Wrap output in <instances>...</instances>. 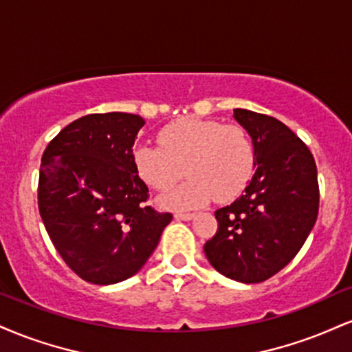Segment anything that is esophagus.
Masks as SVG:
<instances>
[{"mask_svg": "<svg viewBox=\"0 0 352 352\" xmlns=\"http://www.w3.org/2000/svg\"><path fill=\"white\" fill-rule=\"evenodd\" d=\"M195 214L193 213H177L175 214V219H179V221H190V219H193Z\"/></svg>", "mask_w": 352, "mask_h": 352, "instance_id": "obj_1", "label": "esophagus"}]
</instances>
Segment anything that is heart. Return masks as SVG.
<instances>
[{
	"label": "heart",
	"instance_id": "obj_1",
	"mask_svg": "<svg viewBox=\"0 0 352 352\" xmlns=\"http://www.w3.org/2000/svg\"><path fill=\"white\" fill-rule=\"evenodd\" d=\"M159 144H141L133 152L138 175L155 190L170 188L182 175L190 179L160 198L167 208L187 211L213 200H232L256 170V146L243 126L184 118L160 129Z\"/></svg>",
	"mask_w": 352,
	"mask_h": 352
}]
</instances>
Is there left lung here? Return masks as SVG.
I'll return each mask as SVG.
<instances>
[{"label":"left lung","instance_id":"8db88e82","mask_svg":"<svg viewBox=\"0 0 352 352\" xmlns=\"http://www.w3.org/2000/svg\"><path fill=\"white\" fill-rule=\"evenodd\" d=\"M234 120L256 146V172L239 198L214 211L218 231L203 249L224 277L259 283L297 256L315 226L318 175L311 152L283 122L241 108Z\"/></svg>","mask_w":352,"mask_h":352}]
</instances>
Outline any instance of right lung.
<instances>
[{
    "label": "right lung",
    "mask_w": 352,
    "mask_h": 352,
    "mask_svg": "<svg viewBox=\"0 0 352 352\" xmlns=\"http://www.w3.org/2000/svg\"><path fill=\"white\" fill-rule=\"evenodd\" d=\"M139 114H87L42 154L39 213L52 244L83 280L111 285L133 277L157 248L170 213L146 206L133 146Z\"/></svg>",
    "instance_id": "1"
}]
</instances>
